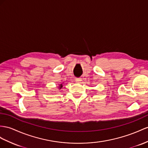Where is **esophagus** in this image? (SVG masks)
<instances>
[{"label": "esophagus", "mask_w": 148, "mask_h": 148, "mask_svg": "<svg viewBox=\"0 0 148 148\" xmlns=\"http://www.w3.org/2000/svg\"><path fill=\"white\" fill-rule=\"evenodd\" d=\"M75 80L77 82H81L82 81V79L80 78V77H76L75 79Z\"/></svg>", "instance_id": "1"}]
</instances>
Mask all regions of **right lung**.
<instances>
[{"label": "right lung", "mask_w": 148, "mask_h": 148, "mask_svg": "<svg viewBox=\"0 0 148 148\" xmlns=\"http://www.w3.org/2000/svg\"><path fill=\"white\" fill-rule=\"evenodd\" d=\"M62 84H60V89H61V88H62Z\"/></svg>", "instance_id": "right-lung-1"}]
</instances>
